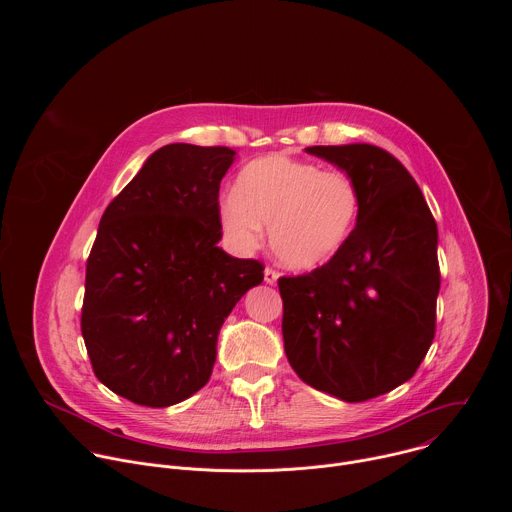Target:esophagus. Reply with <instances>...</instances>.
Listing matches in <instances>:
<instances>
[{
	"label": "esophagus",
	"instance_id": "34e87169",
	"mask_svg": "<svg viewBox=\"0 0 512 512\" xmlns=\"http://www.w3.org/2000/svg\"><path fill=\"white\" fill-rule=\"evenodd\" d=\"M263 277H265V283H269V285H275V283H277V279H279V273H277L275 269L267 267V269L263 271Z\"/></svg>",
	"mask_w": 512,
	"mask_h": 512
}]
</instances>
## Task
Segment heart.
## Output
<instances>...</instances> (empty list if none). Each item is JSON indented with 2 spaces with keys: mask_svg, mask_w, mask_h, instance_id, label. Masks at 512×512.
I'll return each instance as SVG.
<instances>
[{
  "mask_svg": "<svg viewBox=\"0 0 512 512\" xmlns=\"http://www.w3.org/2000/svg\"><path fill=\"white\" fill-rule=\"evenodd\" d=\"M358 208L360 190L346 172L271 154L241 170L235 194L221 204V225L241 249H253L265 225L279 263L314 269L344 247Z\"/></svg>",
  "mask_w": 512,
  "mask_h": 512,
  "instance_id": "obj_1",
  "label": "heart"
}]
</instances>
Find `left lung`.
<instances>
[{
	"instance_id": "1",
	"label": "left lung",
	"mask_w": 512,
	"mask_h": 512,
	"mask_svg": "<svg viewBox=\"0 0 512 512\" xmlns=\"http://www.w3.org/2000/svg\"><path fill=\"white\" fill-rule=\"evenodd\" d=\"M360 190L344 247L308 275L279 277L283 346L310 387L360 403L409 381L435 334L437 225L411 174L371 143L314 145Z\"/></svg>"
}]
</instances>
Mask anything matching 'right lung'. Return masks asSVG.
Returning a JSON list of instances; mask_svg holds the SVG:
<instances>
[{"label": "right lung", "mask_w": 512, "mask_h": 512, "mask_svg": "<svg viewBox=\"0 0 512 512\" xmlns=\"http://www.w3.org/2000/svg\"><path fill=\"white\" fill-rule=\"evenodd\" d=\"M231 148L170 143L101 216L87 261L81 330L97 379L145 407H170L212 373L225 318L263 281L223 239L218 190Z\"/></svg>", "instance_id": "obj_1"}]
</instances>
